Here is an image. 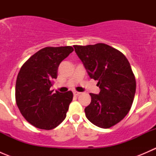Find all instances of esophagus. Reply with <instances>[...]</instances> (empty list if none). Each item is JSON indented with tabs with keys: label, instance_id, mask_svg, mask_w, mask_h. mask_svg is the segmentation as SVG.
I'll use <instances>...</instances> for the list:
<instances>
[{
	"label": "esophagus",
	"instance_id": "34e87169",
	"mask_svg": "<svg viewBox=\"0 0 156 156\" xmlns=\"http://www.w3.org/2000/svg\"><path fill=\"white\" fill-rule=\"evenodd\" d=\"M73 94L75 96H78V95H79V94H81V93L78 92V91H76V90H74L73 91Z\"/></svg>",
	"mask_w": 156,
	"mask_h": 156
}]
</instances>
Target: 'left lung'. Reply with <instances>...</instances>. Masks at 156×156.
Returning a JSON list of instances; mask_svg holds the SVG:
<instances>
[{
	"instance_id": "8db88e82",
	"label": "left lung",
	"mask_w": 156,
	"mask_h": 156,
	"mask_svg": "<svg viewBox=\"0 0 156 156\" xmlns=\"http://www.w3.org/2000/svg\"><path fill=\"white\" fill-rule=\"evenodd\" d=\"M88 75L98 81L99 94H90L91 102L84 108L91 123L109 128L120 122L131 108L136 92V79L126 56L103 43L74 45Z\"/></svg>"
}]
</instances>
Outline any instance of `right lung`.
Returning <instances> with one entry per match:
<instances>
[{
	"instance_id": "add662e5",
	"label": "right lung",
	"mask_w": 156,
	"mask_h": 156,
	"mask_svg": "<svg viewBox=\"0 0 156 156\" xmlns=\"http://www.w3.org/2000/svg\"><path fill=\"white\" fill-rule=\"evenodd\" d=\"M73 50L71 46L47 47L22 66L16 82V102L23 117L33 126L51 130L66 117L73 94L71 90L53 94L50 89L57 78L60 62Z\"/></svg>"
}]
</instances>
